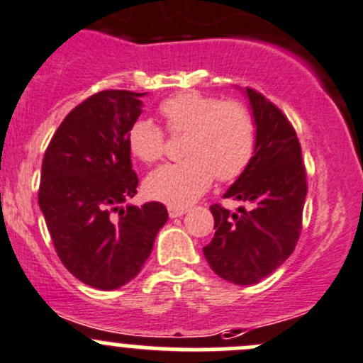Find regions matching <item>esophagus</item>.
Segmentation results:
<instances>
[{"mask_svg": "<svg viewBox=\"0 0 363 363\" xmlns=\"http://www.w3.org/2000/svg\"><path fill=\"white\" fill-rule=\"evenodd\" d=\"M186 207H174V206H170L168 207V214H170V218H179V216H182V214H186Z\"/></svg>", "mask_w": 363, "mask_h": 363, "instance_id": "34e87169", "label": "esophagus"}]
</instances>
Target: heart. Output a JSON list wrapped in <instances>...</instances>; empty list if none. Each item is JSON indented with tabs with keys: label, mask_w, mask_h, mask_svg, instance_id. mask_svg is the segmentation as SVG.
Returning a JSON list of instances; mask_svg holds the SVG:
<instances>
[{
	"label": "heart",
	"mask_w": 363,
	"mask_h": 363,
	"mask_svg": "<svg viewBox=\"0 0 363 363\" xmlns=\"http://www.w3.org/2000/svg\"><path fill=\"white\" fill-rule=\"evenodd\" d=\"M167 131L186 135L182 156L154 170L145 181L147 195L174 207H184L211 186L239 177L252 161L257 145V124L242 101L188 90L170 96L160 104ZM133 156L143 163H156L167 147V135L150 118H136L128 131Z\"/></svg>",
	"instance_id": "obj_1"
}]
</instances>
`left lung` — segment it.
<instances>
[{
	"instance_id": "obj_1",
	"label": "left lung",
	"mask_w": 363,
	"mask_h": 363,
	"mask_svg": "<svg viewBox=\"0 0 363 363\" xmlns=\"http://www.w3.org/2000/svg\"><path fill=\"white\" fill-rule=\"evenodd\" d=\"M257 124L252 161L223 199L241 200L238 214L213 203L214 238L203 246L211 269L238 286L271 275L294 252L301 234L307 172L289 118L253 88H246Z\"/></svg>"
}]
</instances>
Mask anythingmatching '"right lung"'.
<instances>
[{
	"instance_id": "add662e5",
	"label": "right lung",
	"mask_w": 363,
	"mask_h": 363,
	"mask_svg": "<svg viewBox=\"0 0 363 363\" xmlns=\"http://www.w3.org/2000/svg\"><path fill=\"white\" fill-rule=\"evenodd\" d=\"M142 96L103 90L84 99L63 118L42 160L38 206L56 253L77 280L101 291L138 275L168 220L161 202L118 207L138 186L128 131L142 113Z\"/></svg>"
}]
</instances>
